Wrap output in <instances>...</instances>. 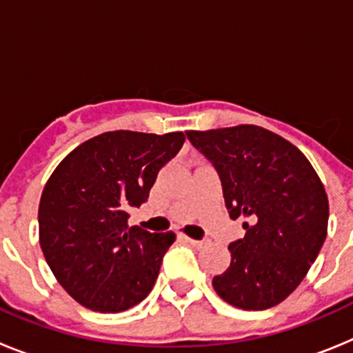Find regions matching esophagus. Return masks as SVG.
Returning <instances> with one entry per match:
<instances>
[{
    "instance_id": "esophagus-1",
    "label": "esophagus",
    "mask_w": 353,
    "mask_h": 353,
    "mask_svg": "<svg viewBox=\"0 0 353 353\" xmlns=\"http://www.w3.org/2000/svg\"><path fill=\"white\" fill-rule=\"evenodd\" d=\"M182 239L185 240V242H189L191 245H194V248H203V245H207V242H205V240H194V239H191V236H185V235H182Z\"/></svg>"
}]
</instances>
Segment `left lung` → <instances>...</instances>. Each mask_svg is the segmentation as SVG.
<instances>
[{
  "mask_svg": "<svg viewBox=\"0 0 353 353\" xmlns=\"http://www.w3.org/2000/svg\"><path fill=\"white\" fill-rule=\"evenodd\" d=\"M187 139L221 179L232 219L245 235L228 245L232 261L212 279L239 310H269L285 301L314 263L327 236L329 199L297 146L256 125L189 130Z\"/></svg>",
  "mask_w": 353,
  "mask_h": 353,
  "instance_id": "obj_1",
  "label": "left lung"
}]
</instances>
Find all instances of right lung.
<instances>
[{"mask_svg": "<svg viewBox=\"0 0 353 353\" xmlns=\"http://www.w3.org/2000/svg\"><path fill=\"white\" fill-rule=\"evenodd\" d=\"M183 141L182 132H104L72 150L43 187L40 248L58 283L84 307L120 313L154 288L174 233L129 228V210L148 199Z\"/></svg>", "mask_w": 353, "mask_h": 353, "instance_id": "obj_1", "label": "right lung"}]
</instances>
